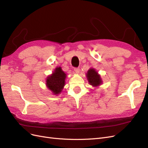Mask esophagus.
Instances as JSON below:
<instances>
[{
	"instance_id": "1",
	"label": "esophagus",
	"mask_w": 148,
	"mask_h": 148,
	"mask_svg": "<svg viewBox=\"0 0 148 148\" xmlns=\"http://www.w3.org/2000/svg\"><path fill=\"white\" fill-rule=\"evenodd\" d=\"M74 70H75V73H78L79 71V68H75V69H74Z\"/></svg>"
}]
</instances>
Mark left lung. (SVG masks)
<instances>
[{
	"label": "left lung",
	"instance_id": "1",
	"mask_svg": "<svg viewBox=\"0 0 148 148\" xmlns=\"http://www.w3.org/2000/svg\"><path fill=\"white\" fill-rule=\"evenodd\" d=\"M87 78L89 83L92 85L93 86H99L102 83L100 75H98L97 71L93 69H89L87 73Z\"/></svg>",
	"mask_w": 148,
	"mask_h": 148
}]
</instances>
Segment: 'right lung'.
<instances>
[{"instance_id": "1", "label": "right lung", "mask_w": 148, "mask_h": 148, "mask_svg": "<svg viewBox=\"0 0 148 148\" xmlns=\"http://www.w3.org/2000/svg\"><path fill=\"white\" fill-rule=\"evenodd\" d=\"M66 74L62 70L60 67L57 68L53 73L47 78L46 85L47 88L54 95L59 94L65 85Z\"/></svg>"}]
</instances>
